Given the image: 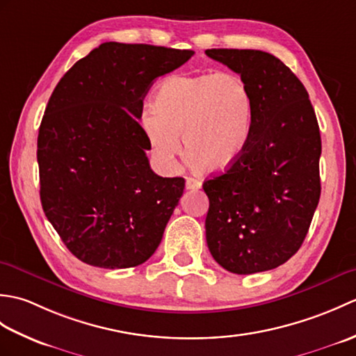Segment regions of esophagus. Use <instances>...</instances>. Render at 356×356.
Listing matches in <instances>:
<instances>
[{
    "label": "esophagus",
    "instance_id": "34e87169",
    "mask_svg": "<svg viewBox=\"0 0 356 356\" xmlns=\"http://www.w3.org/2000/svg\"><path fill=\"white\" fill-rule=\"evenodd\" d=\"M200 188H202L200 180L193 179V177L186 179V190H200Z\"/></svg>",
    "mask_w": 356,
    "mask_h": 356
}]
</instances>
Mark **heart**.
<instances>
[{
    "label": "heart",
    "instance_id": "1",
    "mask_svg": "<svg viewBox=\"0 0 356 356\" xmlns=\"http://www.w3.org/2000/svg\"><path fill=\"white\" fill-rule=\"evenodd\" d=\"M252 116V96L238 74H176L157 88L153 113L143 115L142 125L161 161L172 162L182 139L194 168L218 171L243 154Z\"/></svg>",
    "mask_w": 356,
    "mask_h": 356
}]
</instances>
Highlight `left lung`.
I'll return each mask as SVG.
<instances>
[{"label": "left lung", "instance_id": "obj_1", "mask_svg": "<svg viewBox=\"0 0 356 356\" xmlns=\"http://www.w3.org/2000/svg\"><path fill=\"white\" fill-rule=\"evenodd\" d=\"M254 101L251 138L236 162L203 182L211 255L234 274L278 268L303 245L318 205L321 136L301 81L261 50L211 49Z\"/></svg>", "mask_w": 356, "mask_h": 356}]
</instances>
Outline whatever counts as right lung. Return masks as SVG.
Listing matches in <instances>:
<instances>
[{"instance_id":"obj_1","label":"right lung","mask_w":356,"mask_h":356,"mask_svg":"<svg viewBox=\"0 0 356 356\" xmlns=\"http://www.w3.org/2000/svg\"><path fill=\"white\" fill-rule=\"evenodd\" d=\"M193 55L104 42L53 90L38 134L41 203L64 245L90 266H139L161 243L185 179L151 170L139 119L153 81Z\"/></svg>"}]
</instances>
